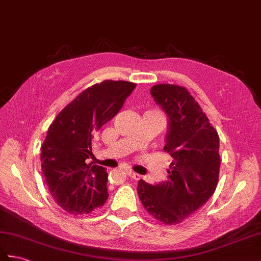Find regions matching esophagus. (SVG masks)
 I'll list each match as a JSON object with an SVG mask.
<instances>
[{"label": "esophagus", "mask_w": 261, "mask_h": 261, "mask_svg": "<svg viewBox=\"0 0 261 261\" xmlns=\"http://www.w3.org/2000/svg\"><path fill=\"white\" fill-rule=\"evenodd\" d=\"M127 175H128V176L130 177V178L135 179V180L141 179V175H138L137 173H134V171H132V170H128V171H127Z\"/></svg>", "instance_id": "34e87169"}]
</instances>
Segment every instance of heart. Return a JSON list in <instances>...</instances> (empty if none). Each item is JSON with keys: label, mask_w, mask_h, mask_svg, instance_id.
<instances>
[{"label": "heart", "mask_w": 261, "mask_h": 261, "mask_svg": "<svg viewBox=\"0 0 261 261\" xmlns=\"http://www.w3.org/2000/svg\"><path fill=\"white\" fill-rule=\"evenodd\" d=\"M151 113H155V114H158V115H161V114H160V112H157V111H150Z\"/></svg>", "instance_id": "heart-1"}]
</instances>
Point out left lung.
Returning <instances> with one entry per match:
<instances>
[{
  "label": "left lung",
  "instance_id": "8db88e82",
  "mask_svg": "<svg viewBox=\"0 0 261 261\" xmlns=\"http://www.w3.org/2000/svg\"><path fill=\"white\" fill-rule=\"evenodd\" d=\"M150 94L168 117L164 150L173 162L166 181L150 185L141 179L137 193L152 217L176 225L205 205L217 187L219 136L185 87L158 84Z\"/></svg>",
  "mask_w": 261,
  "mask_h": 261
}]
</instances>
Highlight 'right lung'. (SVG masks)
I'll return each instance as SVG.
<instances>
[{
    "label": "right lung",
    "instance_id": "obj_1",
    "mask_svg": "<svg viewBox=\"0 0 261 261\" xmlns=\"http://www.w3.org/2000/svg\"><path fill=\"white\" fill-rule=\"evenodd\" d=\"M135 83L106 80L83 91L50 124L41 165L54 200L69 214H88L109 198L104 167L86 164L92 138L122 109Z\"/></svg>",
    "mask_w": 261,
    "mask_h": 261
}]
</instances>
